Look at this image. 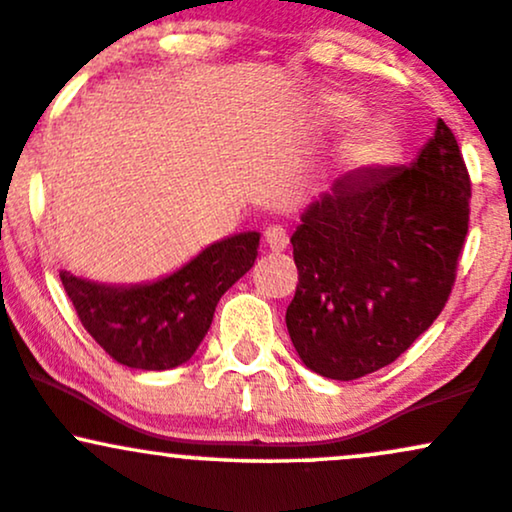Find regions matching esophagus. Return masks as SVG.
I'll return each instance as SVG.
<instances>
[{"label": "esophagus", "mask_w": 512, "mask_h": 512, "mask_svg": "<svg viewBox=\"0 0 512 512\" xmlns=\"http://www.w3.org/2000/svg\"><path fill=\"white\" fill-rule=\"evenodd\" d=\"M265 245L272 252H284L286 245H289V235L282 226H269L265 230Z\"/></svg>", "instance_id": "34e87169"}]
</instances>
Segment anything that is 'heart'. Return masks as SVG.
<instances>
[{"instance_id": "b5f03b06", "label": "heart", "mask_w": 512, "mask_h": 512, "mask_svg": "<svg viewBox=\"0 0 512 512\" xmlns=\"http://www.w3.org/2000/svg\"><path fill=\"white\" fill-rule=\"evenodd\" d=\"M362 114V106L357 99L347 97V94H330L323 99V119L333 126H345V123L355 121ZM391 131L384 121L367 119L359 121L347 138L340 145V160L345 167L352 170H364V167L379 165L389 153Z\"/></svg>"}]
</instances>
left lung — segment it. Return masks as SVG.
Returning a JSON list of instances; mask_svg holds the SVG:
<instances>
[{
    "label": "left lung",
    "instance_id": "left-lung-1",
    "mask_svg": "<svg viewBox=\"0 0 512 512\" xmlns=\"http://www.w3.org/2000/svg\"><path fill=\"white\" fill-rule=\"evenodd\" d=\"M471 182L445 121L411 165L342 174L291 235L286 308L311 372L352 381L386 367L440 316L469 230Z\"/></svg>",
    "mask_w": 512,
    "mask_h": 512
}]
</instances>
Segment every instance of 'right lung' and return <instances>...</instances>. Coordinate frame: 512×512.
Masks as SVG:
<instances>
[{"instance_id": "add662e5", "label": "right lung", "mask_w": 512, "mask_h": 512, "mask_svg": "<svg viewBox=\"0 0 512 512\" xmlns=\"http://www.w3.org/2000/svg\"><path fill=\"white\" fill-rule=\"evenodd\" d=\"M260 233L230 235L148 284H101L60 272L84 330L119 364L145 372L189 362L221 296L255 265Z\"/></svg>"}]
</instances>
